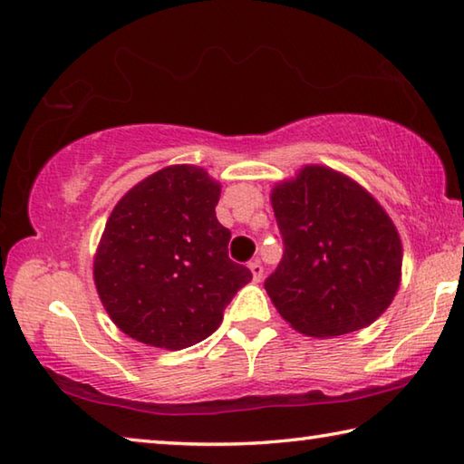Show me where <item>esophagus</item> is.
Returning a JSON list of instances; mask_svg holds the SVG:
<instances>
[{
    "instance_id": "1",
    "label": "esophagus",
    "mask_w": 464,
    "mask_h": 464,
    "mask_svg": "<svg viewBox=\"0 0 464 464\" xmlns=\"http://www.w3.org/2000/svg\"><path fill=\"white\" fill-rule=\"evenodd\" d=\"M249 272H251V278H254V282H260L262 276H264V268L260 260H251L249 262Z\"/></svg>"
}]
</instances>
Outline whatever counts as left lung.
<instances>
[{"label": "left lung", "instance_id": "8db88e82", "mask_svg": "<svg viewBox=\"0 0 464 464\" xmlns=\"http://www.w3.org/2000/svg\"><path fill=\"white\" fill-rule=\"evenodd\" d=\"M270 202L285 256L264 286L280 317L321 340L374 324L397 295L403 264L381 202L321 163L274 184Z\"/></svg>", "mask_w": 464, "mask_h": 464}]
</instances>
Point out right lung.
<instances>
[{
	"label": "right lung",
	"mask_w": 464,
	"mask_h": 464,
	"mask_svg": "<svg viewBox=\"0 0 464 464\" xmlns=\"http://www.w3.org/2000/svg\"><path fill=\"white\" fill-rule=\"evenodd\" d=\"M218 196L207 169L178 163L116 202L93 254V285L132 340L171 352L207 340L251 280L227 256L231 231L217 221Z\"/></svg>",
	"instance_id": "add662e5"
}]
</instances>
